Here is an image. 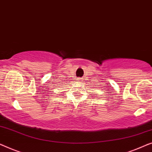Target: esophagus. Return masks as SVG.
<instances>
[{
	"instance_id": "1",
	"label": "esophagus",
	"mask_w": 152,
	"mask_h": 152,
	"mask_svg": "<svg viewBox=\"0 0 152 152\" xmlns=\"http://www.w3.org/2000/svg\"><path fill=\"white\" fill-rule=\"evenodd\" d=\"M78 80H80V78H79V79H78Z\"/></svg>"
}]
</instances>
